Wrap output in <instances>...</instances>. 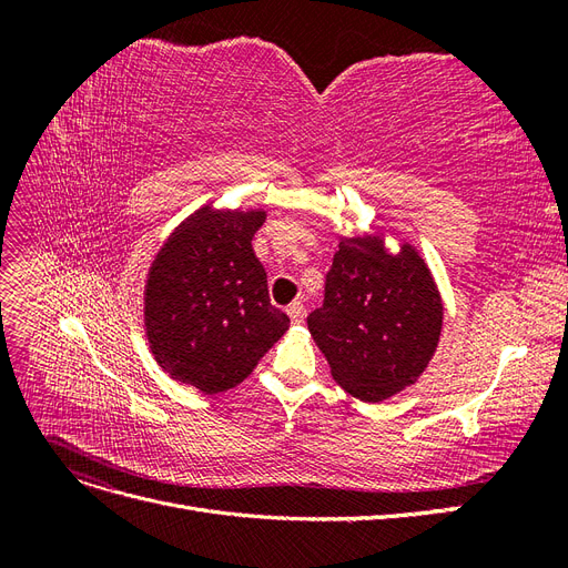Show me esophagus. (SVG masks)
Instances as JSON below:
<instances>
[{
  "label": "esophagus",
  "mask_w": 568,
  "mask_h": 568,
  "mask_svg": "<svg viewBox=\"0 0 568 568\" xmlns=\"http://www.w3.org/2000/svg\"><path fill=\"white\" fill-rule=\"evenodd\" d=\"M286 313H288V317H291V322H303V315H305V305L301 303V301H294L291 303L288 307H286Z\"/></svg>",
  "instance_id": "esophagus-1"
}]
</instances>
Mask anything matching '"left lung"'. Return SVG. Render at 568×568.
<instances>
[{
    "label": "left lung",
    "mask_w": 568,
    "mask_h": 568,
    "mask_svg": "<svg viewBox=\"0 0 568 568\" xmlns=\"http://www.w3.org/2000/svg\"><path fill=\"white\" fill-rule=\"evenodd\" d=\"M440 326L432 272L409 246L388 255L379 236L341 242L324 280V303L307 315L334 382L365 403L417 382Z\"/></svg>",
    "instance_id": "1"
}]
</instances>
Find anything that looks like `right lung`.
I'll list each match as a JSON object with an SVG mask.
<instances>
[{
	"label": "right lung",
	"mask_w": 568,
	"mask_h": 568,
	"mask_svg": "<svg viewBox=\"0 0 568 568\" xmlns=\"http://www.w3.org/2000/svg\"><path fill=\"white\" fill-rule=\"evenodd\" d=\"M263 222V211L201 209L153 261L146 334L173 379L203 393L234 388L288 329L251 246Z\"/></svg>",
	"instance_id": "1"
}]
</instances>
